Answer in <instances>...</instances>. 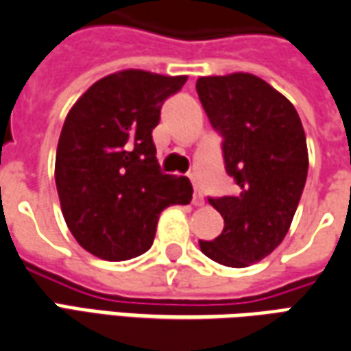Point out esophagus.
<instances>
[{
	"label": "esophagus",
	"mask_w": 351,
	"mask_h": 351,
	"mask_svg": "<svg viewBox=\"0 0 351 351\" xmlns=\"http://www.w3.org/2000/svg\"><path fill=\"white\" fill-rule=\"evenodd\" d=\"M205 203V199H203V191L199 190L197 186H195V191H193V205L201 206Z\"/></svg>",
	"instance_id": "obj_1"
}]
</instances>
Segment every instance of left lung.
<instances>
[{"label":"left lung","instance_id":"left-lung-1","mask_svg":"<svg viewBox=\"0 0 351 351\" xmlns=\"http://www.w3.org/2000/svg\"><path fill=\"white\" fill-rule=\"evenodd\" d=\"M208 122L221 137L235 195L208 197L223 231L199 241L206 258L248 267L267 258L291 226L308 173L306 137L289 101L250 73L201 77L195 84Z\"/></svg>","mask_w":351,"mask_h":351}]
</instances>
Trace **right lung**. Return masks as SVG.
<instances>
[{
    "label": "right lung",
    "instance_id": "add662e5",
    "mask_svg": "<svg viewBox=\"0 0 351 351\" xmlns=\"http://www.w3.org/2000/svg\"><path fill=\"white\" fill-rule=\"evenodd\" d=\"M188 77L120 71L90 86L65 118L56 188L65 223L86 252L107 261L145 254L158 216L188 205L191 182L161 173L152 130L161 105Z\"/></svg>",
    "mask_w": 351,
    "mask_h": 351
}]
</instances>
